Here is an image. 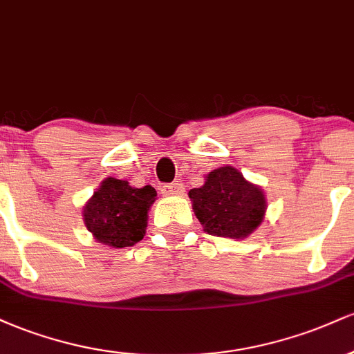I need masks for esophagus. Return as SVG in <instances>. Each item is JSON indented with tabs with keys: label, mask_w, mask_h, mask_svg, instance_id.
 <instances>
[{
	"label": "esophagus",
	"mask_w": 354,
	"mask_h": 354,
	"mask_svg": "<svg viewBox=\"0 0 354 354\" xmlns=\"http://www.w3.org/2000/svg\"><path fill=\"white\" fill-rule=\"evenodd\" d=\"M163 193L171 194V196H181L185 193V186L181 183H169V185L163 186Z\"/></svg>",
	"instance_id": "34e87169"
}]
</instances>
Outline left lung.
<instances>
[{"label": "left lung", "mask_w": 354, "mask_h": 354, "mask_svg": "<svg viewBox=\"0 0 354 354\" xmlns=\"http://www.w3.org/2000/svg\"><path fill=\"white\" fill-rule=\"evenodd\" d=\"M193 209L208 234L243 239L261 225L266 211L263 189L233 166H221L206 176L201 188L189 191Z\"/></svg>", "instance_id": "8db88e82"}]
</instances>
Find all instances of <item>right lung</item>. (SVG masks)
I'll use <instances>...</instances> for the list:
<instances>
[{"label": "right lung", "instance_id": "1", "mask_svg": "<svg viewBox=\"0 0 354 354\" xmlns=\"http://www.w3.org/2000/svg\"><path fill=\"white\" fill-rule=\"evenodd\" d=\"M154 200L153 186L133 188L128 181L106 178L84 205V225L98 243L111 248L133 246L145 236Z\"/></svg>", "mask_w": 354, "mask_h": 354}]
</instances>
